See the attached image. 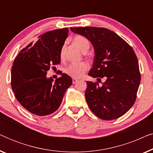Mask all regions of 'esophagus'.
Here are the masks:
<instances>
[{"label":"esophagus","instance_id":"esophagus-1","mask_svg":"<svg viewBox=\"0 0 153 153\" xmlns=\"http://www.w3.org/2000/svg\"><path fill=\"white\" fill-rule=\"evenodd\" d=\"M77 81H78V79H74V78H73L72 79V83L73 84H74V83H76Z\"/></svg>","mask_w":153,"mask_h":153}]
</instances>
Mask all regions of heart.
Here are the masks:
<instances>
[{
  "label": "heart",
  "mask_w": 153,
  "mask_h": 153,
  "mask_svg": "<svg viewBox=\"0 0 153 153\" xmlns=\"http://www.w3.org/2000/svg\"><path fill=\"white\" fill-rule=\"evenodd\" d=\"M73 42L76 45V47L81 50L83 53H85L88 51L90 47L89 41L85 37L78 35L73 39ZM64 47L62 48L60 56L63 57ZM89 66L86 62H81L77 63H71L67 67L65 72L69 76H72V78H81L84 75L85 72L88 70Z\"/></svg>",
  "instance_id": "obj_1"
}]
</instances>
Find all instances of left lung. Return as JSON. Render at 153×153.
I'll return each instance as SVG.
<instances>
[{"mask_svg": "<svg viewBox=\"0 0 153 153\" xmlns=\"http://www.w3.org/2000/svg\"><path fill=\"white\" fill-rule=\"evenodd\" d=\"M73 33L86 37L95 49L93 78L106 79L101 85L87 81L85 100L98 118L114 120L126 114L137 99L141 74L135 52L116 33L98 27L70 28Z\"/></svg>", "mask_w": 153, "mask_h": 153, "instance_id": "1", "label": "left lung"}]
</instances>
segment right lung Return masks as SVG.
I'll list each match as a JSON object with an SVG mask.
<instances>
[{
  "mask_svg": "<svg viewBox=\"0 0 153 153\" xmlns=\"http://www.w3.org/2000/svg\"><path fill=\"white\" fill-rule=\"evenodd\" d=\"M68 35L67 28L44 33L36 43L21 50L12 65L11 85L19 103L37 116H47L59 108L72 80L66 74L47 78L51 66L60 63V53Z\"/></svg>",
  "mask_w": 153,
  "mask_h": 153,
  "instance_id": "1",
  "label": "right lung"
}]
</instances>
